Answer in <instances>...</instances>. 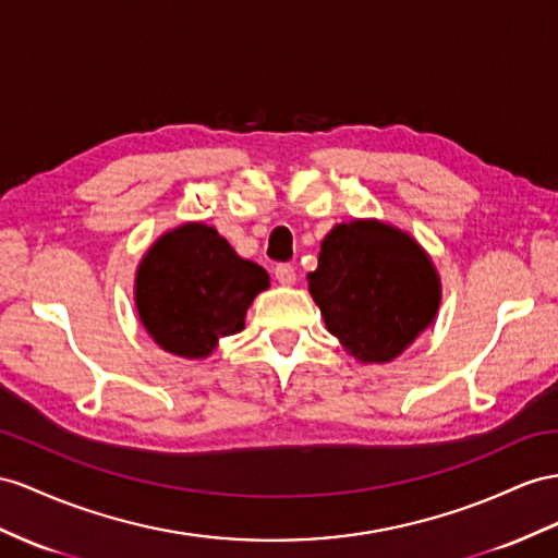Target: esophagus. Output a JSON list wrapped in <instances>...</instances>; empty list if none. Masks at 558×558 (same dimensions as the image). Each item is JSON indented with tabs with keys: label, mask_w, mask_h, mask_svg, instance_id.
Listing matches in <instances>:
<instances>
[{
	"label": "esophagus",
	"mask_w": 558,
	"mask_h": 558,
	"mask_svg": "<svg viewBox=\"0 0 558 558\" xmlns=\"http://www.w3.org/2000/svg\"><path fill=\"white\" fill-rule=\"evenodd\" d=\"M276 280L280 284H294L296 282V274L292 264H278L276 266Z\"/></svg>",
	"instance_id": "obj_1"
}]
</instances>
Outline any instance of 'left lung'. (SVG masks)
Wrapping results in <instances>:
<instances>
[{
	"instance_id": "obj_1",
	"label": "left lung",
	"mask_w": 558,
	"mask_h": 558,
	"mask_svg": "<svg viewBox=\"0 0 558 558\" xmlns=\"http://www.w3.org/2000/svg\"><path fill=\"white\" fill-rule=\"evenodd\" d=\"M306 278L327 330L363 363L403 353L440 302L432 259L410 235L379 221L335 226Z\"/></svg>"
}]
</instances>
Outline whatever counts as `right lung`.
Instances as JSON below:
<instances>
[{
  "label": "right lung",
  "mask_w": 558,
  "mask_h": 558,
  "mask_svg": "<svg viewBox=\"0 0 558 558\" xmlns=\"http://www.w3.org/2000/svg\"><path fill=\"white\" fill-rule=\"evenodd\" d=\"M268 274L205 223L165 233L143 256L136 274V308L148 335L165 351L205 359L217 341L245 327L254 296Z\"/></svg>",
  "instance_id": "obj_1"
}]
</instances>
